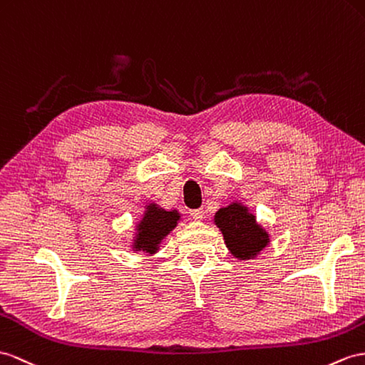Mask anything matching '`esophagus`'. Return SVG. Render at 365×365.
<instances>
[{
    "mask_svg": "<svg viewBox=\"0 0 365 365\" xmlns=\"http://www.w3.org/2000/svg\"><path fill=\"white\" fill-rule=\"evenodd\" d=\"M202 215H204V210H202V209H193V210H190V217H192L195 221L202 220Z\"/></svg>",
    "mask_w": 365,
    "mask_h": 365,
    "instance_id": "1",
    "label": "esophagus"
}]
</instances>
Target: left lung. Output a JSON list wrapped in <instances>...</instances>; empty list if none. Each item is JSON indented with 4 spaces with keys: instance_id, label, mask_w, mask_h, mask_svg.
<instances>
[{
    "instance_id": "left-lung-1",
    "label": "left lung",
    "mask_w": 365,
    "mask_h": 365,
    "mask_svg": "<svg viewBox=\"0 0 365 365\" xmlns=\"http://www.w3.org/2000/svg\"><path fill=\"white\" fill-rule=\"evenodd\" d=\"M215 223L225 235L229 251L237 259H251L269 243L268 234L255 223V217L237 202L220 209L215 215Z\"/></svg>"
}]
</instances>
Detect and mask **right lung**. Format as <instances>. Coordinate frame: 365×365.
I'll return each mask as SVG.
<instances>
[{
  "label": "right lung",
  "instance_id": "1",
  "mask_svg": "<svg viewBox=\"0 0 365 365\" xmlns=\"http://www.w3.org/2000/svg\"><path fill=\"white\" fill-rule=\"evenodd\" d=\"M178 220H180L178 212H165L155 207V204L148 206V210L138 227L136 250H144L150 254L156 252L158 245L167 234H170L172 229H175Z\"/></svg>",
  "mask_w": 365,
  "mask_h": 365
}]
</instances>
